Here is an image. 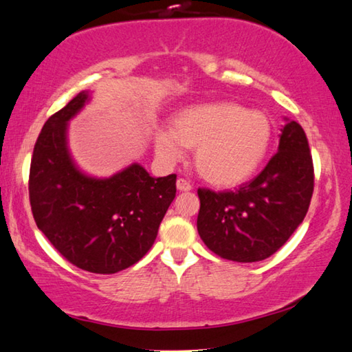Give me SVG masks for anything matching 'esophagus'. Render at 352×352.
Masks as SVG:
<instances>
[{
  "label": "esophagus",
  "instance_id": "34e87169",
  "mask_svg": "<svg viewBox=\"0 0 352 352\" xmlns=\"http://www.w3.org/2000/svg\"><path fill=\"white\" fill-rule=\"evenodd\" d=\"M177 189L180 190V192H189V190L192 189V184H190L188 180H184V178H178Z\"/></svg>",
  "mask_w": 352,
  "mask_h": 352
}]
</instances>
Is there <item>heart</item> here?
Returning a JSON list of instances; mask_svg holds the SVG:
<instances>
[{"instance_id":"1","label":"heart","mask_w":352,"mask_h":352,"mask_svg":"<svg viewBox=\"0 0 352 352\" xmlns=\"http://www.w3.org/2000/svg\"><path fill=\"white\" fill-rule=\"evenodd\" d=\"M272 132L263 112L234 101H209L175 112L169 131L158 127L154 132V144L168 163L182 160V145L195 149L194 164L203 180L217 188H235L265 162Z\"/></svg>"}]
</instances>
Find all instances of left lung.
Masks as SVG:
<instances>
[{"instance_id":"obj_1","label":"left lung","mask_w":352,"mask_h":352,"mask_svg":"<svg viewBox=\"0 0 352 352\" xmlns=\"http://www.w3.org/2000/svg\"><path fill=\"white\" fill-rule=\"evenodd\" d=\"M277 154L235 192L198 189L197 229L221 258L252 263L271 257L303 221L314 190L308 140L297 121L285 118Z\"/></svg>"}]
</instances>
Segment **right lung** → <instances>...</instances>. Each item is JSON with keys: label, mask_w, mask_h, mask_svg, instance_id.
I'll return each instance as SVG.
<instances>
[{"label": "right lung", "mask_w": 352, "mask_h": 352, "mask_svg": "<svg viewBox=\"0 0 352 352\" xmlns=\"http://www.w3.org/2000/svg\"><path fill=\"white\" fill-rule=\"evenodd\" d=\"M92 100L82 91L44 123L34 148L29 197L36 226L70 263L115 274L137 263L157 239L175 198L177 175L151 177L132 163L111 177L78 168L69 149V121Z\"/></svg>", "instance_id": "obj_1"}]
</instances>
